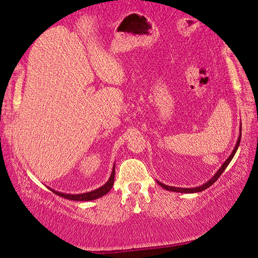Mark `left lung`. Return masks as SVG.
<instances>
[{
    "label": "left lung",
    "instance_id": "1",
    "mask_svg": "<svg viewBox=\"0 0 258 258\" xmlns=\"http://www.w3.org/2000/svg\"><path fill=\"white\" fill-rule=\"evenodd\" d=\"M240 127H241V124H240ZM240 139H241V128H240L239 138H238V141H237V143H236V147L233 148V151H232V153L230 154V156H229V158L227 159V160L222 163V166L220 167V169H219L217 172H215L214 176H213V177H211V179H210V180H208L207 182H204L203 185H200V186H198V187H193V188H186V187H185V188H182V187L168 186V185L162 184V182L158 181V180H157V182H158V184L160 185L161 187H163V188H165V189H167V190H170V191H177V193H199V191H202V190H204V189L209 188V187H210V186H212V185L214 184V181L217 180L218 178L222 175V172L224 171V169H226V168L228 167L229 163H230V161L232 160V158H233V156H235V154H236V152H237V149H238V147H239V144H240Z\"/></svg>",
    "mask_w": 258,
    "mask_h": 258
}]
</instances>
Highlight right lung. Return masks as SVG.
Here are the masks:
<instances>
[{"mask_svg": "<svg viewBox=\"0 0 258 258\" xmlns=\"http://www.w3.org/2000/svg\"><path fill=\"white\" fill-rule=\"evenodd\" d=\"M114 178H115V163L113 167V170H111V175L109 177V179L107 180V182L105 185H102L99 188H97L95 190L91 191H87V193H82V194H65V193H60V191L54 190L49 188L50 190H53V193L57 194L58 196H62L64 199L71 200V201H93L101 198V196L106 195L108 191L111 189L114 184Z\"/></svg>", "mask_w": 258, "mask_h": 258, "instance_id": "1", "label": "right lung"}]
</instances>
